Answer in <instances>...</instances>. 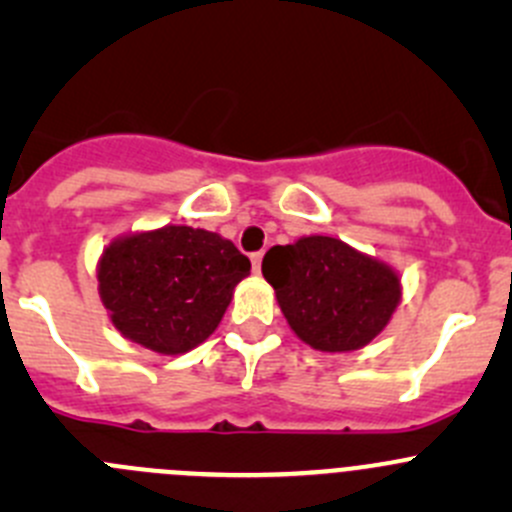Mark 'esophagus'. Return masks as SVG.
<instances>
[{
	"label": "esophagus",
	"instance_id": "34e87169",
	"mask_svg": "<svg viewBox=\"0 0 512 512\" xmlns=\"http://www.w3.org/2000/svg\"><path fill=\"white\" fill-rule=\"evenodd\" d=\"M250 260H252V272H255V275H260V270H262V252H255V255H252Z\"/></svg>",
	"mask_w": 512,
	"mask_h": 512
}]
</instances>
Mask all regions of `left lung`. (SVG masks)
Masks as SVG:
<instances>
[{
	"label": "left lung",
	"mask_w": 512,
	"mask_h": 512,
	"mask_svg": "<svg viewBox=\"0 0 512 512\" xmlns=\"http://www.w3.org/2000/svg\"><path fill=\"white\" fill-rule=\"evenodd\" d=\"M262 275L292 332L329 354L366 347L401 299V280L389 265L327 235L270 247Z\"/></svg>",
	"instance_id": "1"
}]
</instances>
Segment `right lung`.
I'll use <instances>...</instances> for the list:
<instances>
[{"label":"right lung","instance_id":"obj_1","mask_svg":"<svg viewBox=\"0 0 512 512\" xmlns=\"http://www.w3.org/2000/svg\"><path fill=\"white\" fill-rule=\"evenodd\" d=\"M250 260L218 232L165 225L113 240L98 294L113 327L158 354H185L218 329Z\"/></svg>","mask_w":512,"mask_h":512}]
</instances>
